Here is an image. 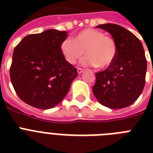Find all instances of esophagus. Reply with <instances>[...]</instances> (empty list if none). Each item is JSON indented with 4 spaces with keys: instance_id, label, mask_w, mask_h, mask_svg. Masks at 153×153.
Instances as JSON below:
<instances>
[{
    "instance_id": "34e87169",
    "label": "esophagus",
    "mask_w": 153,
    "mask_h": 153,
    "mask_svg": "<svg viewBox=\"0 0 153 153\" xmlns=\"http://www.w3.org/2000/svg\"><path fill=\"white\" fill-rule=\"evenodd\" d=\"M84 70L82 69V68H78L77 69V71H78V74H81V73H82L83 72Z\"/></svg>"
}]
</instances>
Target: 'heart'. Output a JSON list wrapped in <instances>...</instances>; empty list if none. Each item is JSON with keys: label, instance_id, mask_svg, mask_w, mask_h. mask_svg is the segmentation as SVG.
<instances>
[{"label": "heart", "instance_id": "b5f03b06", "mask_svg": "<svg viewBox=\"0 0 153 153\" xmlns=\"http://www.w3.org/2000/svg\"><path fill=\"white\" fill-rule=\"evenodd\" d=\"M60 49L70 64H74L85 51L86 55L82 59V64L95 66L100 69L111 64L117 55L116 43L114 39L94 28L82 30L74 39H64L61 43Z\"/></svg>", "mask_w": 153, "mask_h": 153}]
</instances>
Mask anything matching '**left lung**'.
<instances>
[{
    "label": "left lung",
    "mask_w": 153,
    "mask_h": 153,
    "mask_svg": "<svg viewBox=\"0 0 153 153\" xmlns=\"http://www.w3.org/2000/svg\"><path fill=\"white\" fill-rule=\"evenodd\" d=\"M97 27L111 35L117 55L106 70L96 73L93 93L97 100L110 109H121L135 102L143 91L147 71L144 48L135 35L114 24Z\"/></svg>",
    "instance_id": "1"
}]
</instances>
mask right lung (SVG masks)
<instances>
[{
  "mask_svg": "<svg viewBox=\"0 0 153 153\" xmlns=\"http://www.w3.org/2000/svg\"><path fill=\"white\" fill-rule=\"evenodd\" d=\"M66 31L48 29L25 36L13 51L10 79L19 98L31 106L48 109L67 95L77 69L63 57Z\"/></svg>",
  "mask_w": 153,
  "mask_h": 153,
  "instance_id": "add662e5",
  "label": "right lung"
}]
</instances>
